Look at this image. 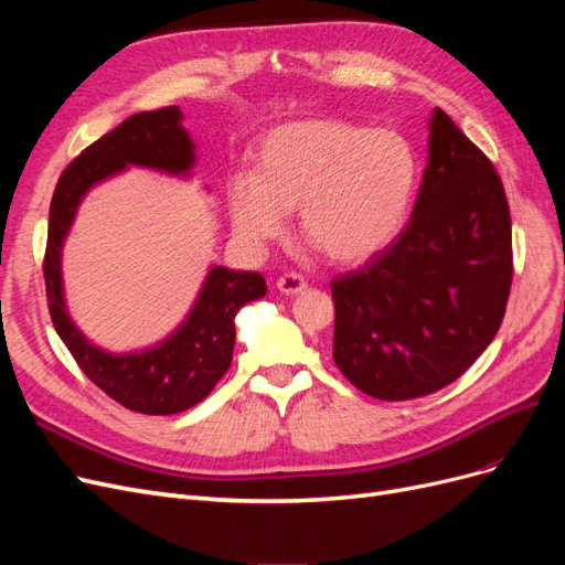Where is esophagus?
Returning a JSON list of instances; mask_svg holds the SVG:
<instances>
[{
  "instance_id": "esophagus-1",
  "label": "esophagus",
  "mask_w": 565,
  "mask_h": 565,
  "mask_svg": "<svg viewBox=\"0 0 565 565\" xmlns=\"http://www.w3.org/2000/svg\"><path fill=\"white\" fill-rule=\"evenodd\" d=\"M276 285H278L280 292L287 295V297L301 295V292H306V289H309V282H306L303 276H299V273H285V276L278 278Z\"/></svg>"
}]
</instances>
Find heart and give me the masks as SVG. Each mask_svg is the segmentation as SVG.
<instances>
[{"label":"heart","mask_w":565,"mask_h":565,"mask_svg":"<svg viewBox=\"0 0 565 565\" xmlns=\"http://www.w3.org/2000/svg\"><path fill=\"white\" fill-rule=\"evenodd\" d=\"M419 167L415 150L391 129H367L334 117L273 127L256 146L254 172L226 185L233 233L264 249L297 226L324 259L361 264L405 226Z\"/></svg>","instance_id":"obj_1"}]
</instances>
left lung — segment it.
Masks as SVG:
<instances>
[{
	"label": "left lung",
	"instance_id": "1",
	"mask_svg": "<svg viewBox=\"0 0 565 565\" xmlns=\"http://www.w3.org/2000/svg\"><path fill=\"white\" fill-rule=\"evenodd\" d=\"M514 276L502 179L440 108L409 224L337 276L334 363L363 393L409 401L465 374L498 334Z\"/></svg>",
	"mask_w": 565,
	"mask_h": 565
}]
</instances>
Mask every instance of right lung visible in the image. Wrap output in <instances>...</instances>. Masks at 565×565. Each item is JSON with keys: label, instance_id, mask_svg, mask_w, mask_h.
Segmentation results:
<instances>
[{"label": "right lung", "instance_id": "1", "mask_svg": "<svg viewBox=\"0 0 565 565\" xmlns=\"http://www.w3.org/2000/svg\"><path fill=\"white\" fill-rule=\"evenodd\" d=\"M181 119L177 106L127 117L65 167L49 207L44 282L54 328L79 370L113 401L141 415H177L207 398L231 367L235 313L266 295V280L256 270L214 266L181 328L158 347L136 353L98 349L67 316L61 249L82 198L129 164L188 177L195 164V143Z\"/></svg>", "mask_w": 565, "mask_h": 565}]
</instances>
